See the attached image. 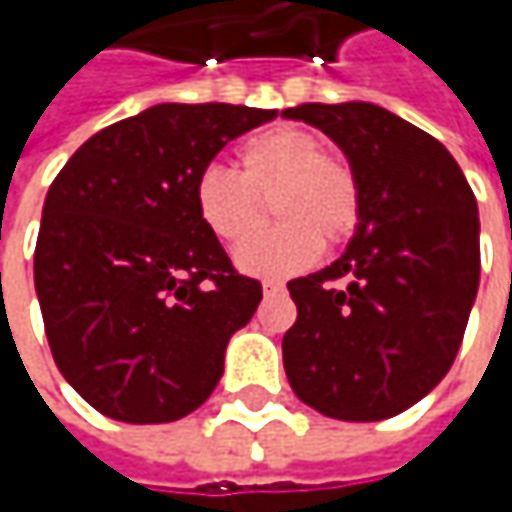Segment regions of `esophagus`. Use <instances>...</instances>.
I'll list each match as a JSON object with an SVG mask.
<instances>
[{
	"label": "esophagus",
	"mask_w": 512,
	"mask_h": 512,
	"mask_svg": "<svg viewBox=\"0 0 512 512\" xmlns=\"http://www.w3.org/2000/svg\"><path fill=\"white\" fill-rule=\"evenodd\" d=\"M262 290H265V296H279V293H285V285L276 279H267V282H262Z\"/></svg>",
	"instance_id": "obj_1"
}]
</instances>
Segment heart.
Here are the masks:
<instances>
[{"label":"heart","mask_w":512,"mask_h":512,"mask_svg":"<svg viewBox=\"0 0 512 512\" xmlns=\"http://www.w3.org/2000/svg\"><path fill=\"white\" fill-rule=\"evenodd\" d=\"M239 176L210 165L193 185V207L205 230L222 245H241L264 221L274 202L283 225L236 250L247 276L279 279L307 270L325 242H342L359 222V179L342 156L322 153L305 128L276 125L242 142Z\"/></svg>","instance_id":"obj_1"}]
</instances>
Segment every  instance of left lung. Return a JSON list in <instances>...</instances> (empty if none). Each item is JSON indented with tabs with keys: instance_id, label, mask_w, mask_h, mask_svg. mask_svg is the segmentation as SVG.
I'll return each instance as SVG.
<instances>
[{
	"instance_id": "1",
	"label": "left lung",
	"mask_w": 512,
	"mask_h": 512,
	"mask_svg": "<svg viewBox=\"0 0 512 512\" xmlns=\"http://www.w3.org/2000/svg\"><path fill=\"white\" fill-rule=\"evenodd\" d=\"M285 119L327 133L359 179L342 256L287 282L282 339L293 393L342 422L399 416L442 382L479 290V207L439 139L370 102L299 105Z\"/></svg>"
}]
</instances>
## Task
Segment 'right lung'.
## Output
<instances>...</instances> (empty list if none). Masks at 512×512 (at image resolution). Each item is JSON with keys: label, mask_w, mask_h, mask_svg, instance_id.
<instances>
[{"label": "right lung", "mask_w": 512, "mask_h": 512, "mask_svg": "<svg viewBox=\"0 0 512 512\" xmlns=\"http://www.w3.org/2000/svg\"><path fill=\"white\" fill-rule=\"evenodd\" d=\"M276 116L153 105L90 136L53 179L33 285L53 362L99 413L176 422L216 390L262 285L199 222L193 185L230 139Z\"/></svg>", "instance_id": "obj_1"}]
</instances>
